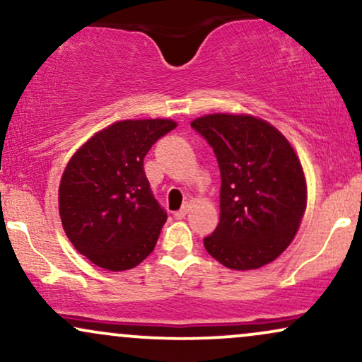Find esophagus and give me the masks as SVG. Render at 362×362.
Listing matches in <instances>:
<instances>
[{"label": "esophagus", "instance_id": "esophagus-1", "mask_svg": "<svg viewBox=\"0 0 362 362\" xmlns=\"http://www.w3.org/2000/svg\"><path fill=\"white\" fill-rule=\"evenodd\" d=\"M189 211H190V204H189V202H185V204L182 206L180 209H178L177 213H175V218H177V219H182V218H185V216L189 214Z\"/></svg>", "mask_w": 362, "mask_h": 362}]
</instances>
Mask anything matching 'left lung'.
<instances>
[{"mask_svg":"<svg viewBox=\"0 0 362 362\" xmlns=\"http://www.w3.org/2000/svg\"><path fill=\"white\" fill-rule=\"evenodd\" d=\"M214 149L221 172L219 223L204 238L224 267L252 271L276 260L298 233L306 177L279 129L248 114H207L190 122Z\"/></svg>","mask_w":362,"mask_h":362,"instance_id":"left-lung-1","label":"left lung"}]
</instances>
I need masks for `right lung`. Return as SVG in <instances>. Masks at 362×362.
<instances>
[{
  "label": "right lung",
  "mask_w": 362,
  "mask_h": 362,
  "mask_svg": "<svg viewBox=\"0 0 362 362\" xmlns=\"http://www.w3.org/2000/svg\"><path fill=\"white\" fill-rule=\"evenodd\" d=\"M175 127L172 119L119 120L95 132L68 161L59 184L61 223L91 264L120 272L153 252L167 213L153 197L143 160Z\"/></svg>",
  "instance_id": "add662e5"
}]
</instances>
